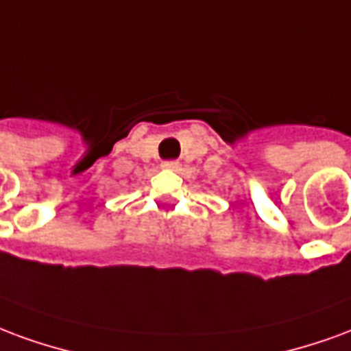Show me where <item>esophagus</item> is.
Segmentation results:
<instances>
[{
	"instance_id": "esophagus-1",
	"label": "esophagus",
	"mask_w": 351,
	"mask_h": 351,
	"mask_svg": "<svg viewBox=\"0 0 351 351\" xmlns=\"http://www.w3.org/2000/svg\"><path fill=\"white\" fill-rule=\"evenodd\" d=\"M162 168H165V170H178L179 162L178 160H165V162H162Z\"/></svg>"
}]
</instances>
